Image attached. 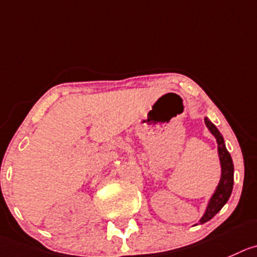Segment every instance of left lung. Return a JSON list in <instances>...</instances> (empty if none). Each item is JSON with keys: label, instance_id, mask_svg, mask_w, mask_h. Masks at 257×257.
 Instances as JSON below:
<instances>
[{"label": "left lung", "instance_id": "1", "mask_svg": "<svg viewBox=\"0 0 257 257\" xmlns=\"http://www.w3.org/2000/svg\"><path fill=\"white\" fill-rule=\"evenodd\" d=\"M204 123H206L209 133L214 136V139L217 141V145H218L219 164H221V179H219L218 185H217L214 193L209 198L208 204H207L203 216L200 217L198 223H195L194 226H197V224H203L206 222H208L209 219L213 218L221 211L222 207L227 203V200L231 197L232 189H233V163H232V158L226 148L223 136L221 135L218 128L212 123L211 119H208L207 117H204Z\"/></svg>", "mask_w": 257, "mask_h": 257}]
</instances>
